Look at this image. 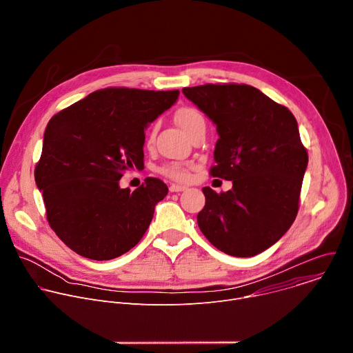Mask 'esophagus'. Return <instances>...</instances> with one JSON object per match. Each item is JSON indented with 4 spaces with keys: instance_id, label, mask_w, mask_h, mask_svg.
Instances as JSON below:
<instances>
[{
    "instance_id": "obj_1",
    "label": "esophagus",
    "mask_w": 353,
    "mask_h": 353,
    "mask_svg": "<svg viewBox=\"0 0 353 353\" xmlns=\"http://www.w3.org/2000/svg\"><path fill=\"white\" fill-rule=\"evenodd\" d=\"M184 190H187V187L179 185V184H172V185L169 187V191H170V192H181V191H184Z\"/></svg>"
}]
</instances>
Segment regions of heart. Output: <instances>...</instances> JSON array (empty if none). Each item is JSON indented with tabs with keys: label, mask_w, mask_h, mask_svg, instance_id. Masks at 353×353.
I'll use <instances>...</instances> for the list:
<instances>
[{
	"label": "heart",
	"mask_w": 353,
	"mask_h": 353,
	"mask_svg": "<svg viewBox=\"0 0 353 353\" xmlns=\"http://www.w3.org/2000/svg\"><path fill=\"white\" fill-rule=\"evenodd\" d=\"M174 120L177 123V125L187 132L188 135L199 125L204 124L205 120L198 110L192 109V108H181L176 112ZM155 137L154 130L149 131L148 135V142H152ZM192 165L191 163H180V162H173V163H168L161 169V173L172 180L176 181H187L190 179V173H191Z\"/></svg>",
	"instance_id": "b5f03b06"
}]
</instances>
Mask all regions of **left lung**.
<instances>
[{"label":"left lung","instance_id":"1","mask_svg":"<svg viewBox=\"0 0 353 353\" xmlns=\"http://www.w3.org/2000/svg\"><path fill=\"white\" fill-rule=\"evenodd\" d=\"M183 93L216 125L211 174L233 184L226 192L203 188L205 207L196 215L198 226L223 253L257 256L288 232L297 215L309 162L297 121L250 85L207 83Z\"/></svg>","mask_w":353,"mask_h":353}]
</instances>
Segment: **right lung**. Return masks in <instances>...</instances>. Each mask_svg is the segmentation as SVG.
Listing matches in <instances>:
<instances>
[{
	"label": "right lung",
	"mask_w": 353,
	"mask_h": 353,
	"mask_svg": "<svg viewBox=\"0 0 353 353\" xmlns=\"http://www.w3.org/2000/svg\"><path fill=\"white\" fill-rule=\"evenodd\" d=\"M179 93L106 88L48 121L34 180L48 225L77 254L113 260L145 234L168 185L148 177L131 191L120 187V179L143 166L145 128Z\"/></svg>",
	"instance_id": "add662e5"
}]
</instances>
